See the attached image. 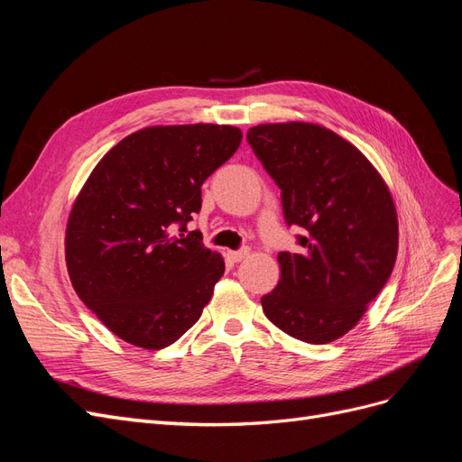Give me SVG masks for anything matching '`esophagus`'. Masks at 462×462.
I'll use <instances>...</instances> for the list:
<instances>
[{"label":"esophagus","instance_id":"obj_1","mask_svg":"<svg viewBox=\"0 0 462 462\" xmlns=\"http://www.w3.org/2000/svg\"><path fill=\"white\" fill-rule=\"evenodd\" d=\"M248 256H250V248L229 250V253H227V258H229L231 262H241V260H245V258H248Z\"/></svg>","mask_w":462,"mask_h":462}]
</instances>
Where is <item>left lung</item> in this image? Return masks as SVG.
I'll return each mask as SVG.
<instances>
[{
  "label": "left lung",
  "mask_w": 462,
  "mask_h": 462,
  "mask_svg": "<svg viewBox=\"0 0 462 462\" xmlns=\"http://www.w3.org/2000/svg\"><path fill=\"white\" fill-rule=\"evenodd\" d=\"M250 146L277 187L300 253H279L277 287L262 297L275 328L326 345L351 331L393 272L399 219L389 187L355 144L318 123L256 125Z\"/></svg>",
  "instance_id": "left-lung-1"
}]
</instances>
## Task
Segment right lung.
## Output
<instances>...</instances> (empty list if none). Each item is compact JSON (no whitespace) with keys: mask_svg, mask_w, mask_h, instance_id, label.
<instances>
[{"mask_svg":"<svg viewBox=\"0 0 462 462\" xmlns=\"http://www.w3.org/2000/svg\"><path fill=\"white\" fill-rule=\"evenodd\" d=\"M243 141L231 125H153L111 148L79 190L65 262L79 299L119 339L146 351L175 343L202 316L226 272L185 231L202 183Z\"/></svg>","mask_w":462,"mask_h":462,"instance_id":"obj_1","label":"right lung"}]
</instances>
